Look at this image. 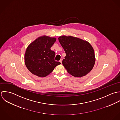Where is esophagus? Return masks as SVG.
<instances>
[{
  "mask_svg": "<svg viewBox=\"0 0 120 120\" xmlns=\"http://www.w3.org/2000/svg\"><path fill=\"white\" fill-rule=\"evenodd\" d=\"M62 60H63V59H60V61H59V62H60L61 64L62 63Z\"/></svg>",
  "mask_w": 120,
  "mask_h": 120,
  "instance_id": "34e87169",
  "label": "esophagus"
}]
</instances>
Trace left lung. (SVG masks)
<instances>
[{
  "label": "left lung",
  "instance_id": "8db88e82",
  "mask_svg": "<svg viewBox=\"0 0 120 120\" xmlns=\"http://www.w3.org/2000/svg\"><path fill=\"white\" fill-rule=\"evenodd\" d=\"M58 40L66 53L62 63L69 73L81 77L92 70L95 56L94 49L90 43L71 36H61Z\"/></svg>",
  "mask_w": 120,
  "mask_h": 120
}]
</instances>
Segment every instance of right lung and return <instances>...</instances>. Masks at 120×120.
Wrapping results in <instances>:
<instances>
[{
	"mask_svg": "<svg viewBox=\"0 0 120 120\" xmlns=\"http://www.w3.org/2000/svg\"><path fill=\"white\" fill-rule=\"evenodd\" d=\"M54 38L39 37L30 44L26 50L25 64L28 70L39 77H45L60 64L55 60V52L50 48L56 42Z\"/></svg>",
	"mask_w": 120,
	"mask_h": 120,
	"instance_id": "obj_1",
	"label": "right lung"
}]
</instances>
